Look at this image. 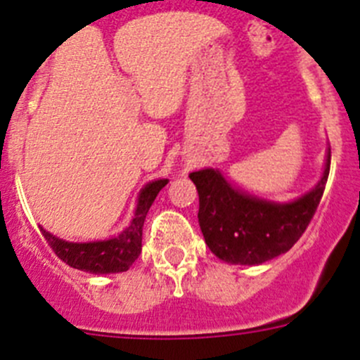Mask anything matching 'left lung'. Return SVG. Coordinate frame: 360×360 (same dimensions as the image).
Segmentation results:
<instances>
[{
    "label": "left lung",
    "instance_id": "8db88e82",
    "mask_svg": "<svg viewBox=\"0 0 360 360\" xmlns=\"http://www.w3.org/2000/svg\"><path fill=\"white\" fill-rule=\"evenodd\" d=\"M330 172L312 192L289 204L255 199L229 186L219 172L206 168L190 174L199 192V226L213 255L229 264L255 265L289 251L316 213Z\"/></svg>",
    "mask_w": 360,
    "mask_h": 360
}]
</instances>
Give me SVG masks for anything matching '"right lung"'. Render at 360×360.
Wrapping results in <instances>:
<instances>
[{"label": "right lung", "mask_w": 360, "mask_h": 360, "mask_svg": "<svg viewBox=\"0 0 360 360\" xmlns=\"http://www.w3.org/2000/svg\"><path fill=\"white\" fill-rule=\"evenodd\" d=\"M165 184H167V179L152 181L141 190L138 208H136L131 226L122 235L111 238V240L71 244V242H64L51 233L44 231L43 228H41V233H43L48 245L53 249L55 255L70 267L95 274L124 273L134 264L136 258L140 257L145 217H147L152 202Z\"/></svg>", "instance_id": "1"}]
</instances>
